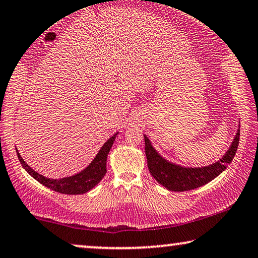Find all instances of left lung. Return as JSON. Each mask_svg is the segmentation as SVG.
<instances>
[{"instance_id":"1","label":"left lung","mask_w":258,"mask_h":258,"mask_svg":"<svg viewBox=\"0 0 258 258\" xmlns=\"http://www.w3.org/2000/svg\"><path fill=\"white\" fill-rule=\"evenodd\" d=\"M238 143L239 129L229 150H227L225 155L219 161L206 167L186 168V167L168 162L162 156H160L158 152L153 148L148 137L145 135V149L150 174H152L153 178L160 185L166 187L169 190H174V192H183V190L195 189L200 186L206 185L207 182L212 181L220 173L224 172V169L226 168L229 163H231L233 156L236 155L237 148H238Z\"/></svg>"}]
</instances>
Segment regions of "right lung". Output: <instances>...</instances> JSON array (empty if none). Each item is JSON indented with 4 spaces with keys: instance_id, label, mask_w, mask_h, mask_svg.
I'll use <instances>...</instances> for the list:
<instances>
[{
    "instance_id": "add662e5",
    "label": "right lung",
    "mask_w": 258,
    "mask_h": 258,
    "mask_svg": "<svg viewBox=\"0 0 258 258\" xmlns=\"http://www.w3.org/2000/svg\"><path fill=\"white\" fill-rule=\"evenodd\" d=\"M116 135L117 134H115L112 137H110L108 141L103 145L98 154L96 155V158L93 159V161L84 170L76 174V175L69 176V178H45L41 174L33 170L31 167L23 161V159L21 158L18 150H16V153H18L20 162H21L23 168L27 170V173L31 174L36 181L42 183L43 186L48 187V188L55 190V192L62 193V195H84V193L89 192L90 189H92L100 180L104 178L106 173V158H108V154L113 145V141H115Z\"/></svg>"
}]
</instances>
